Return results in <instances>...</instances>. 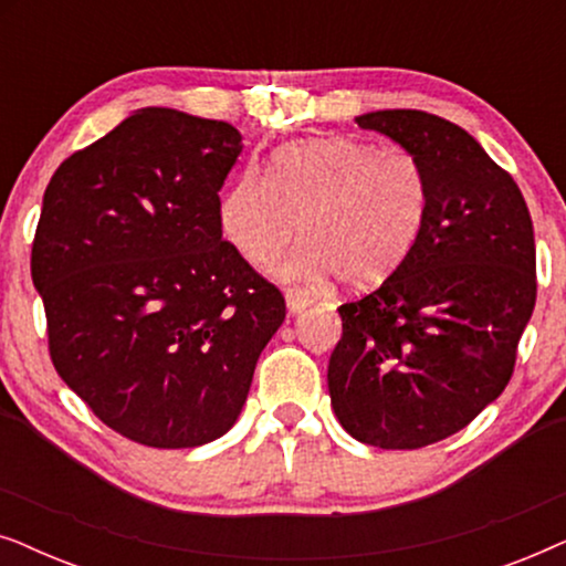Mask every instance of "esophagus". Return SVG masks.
I'll list each match as a JSON object with an SVG mask.
<instances>
[{"label":"esophagus","instance_id":"esophagus-1","mask_svg":"<svg viewBox=\"0 0 566 566\" xmlns=\"http://www.w3.org/2000/svg\"><path fill=\"white\" fill-rule=\"evenodd\" d=\"M312 301L314 298L308 296L306 291H301V289H289V291H285V306H289V314L291 316H298L308 304H312Z\"/></svg>","mask_w":566,"mask_h":566}]
</instances>
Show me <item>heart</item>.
Segmentation results:
<instances>
[{
  "mask_svg": "<svg viewBox=\"0 0 566 566\" xmlns=\"http://www.w3.org/2000/svg\"><path fill=\"white\" fill-rule=\"evenodd\" d=\"M432 188L422 159L350 136L281 146L270 172L247 169L221 196L227 242L250 262H268L301 231L273 268L285 281L324 283L339 275L370 289L397 273L420 242Z\"/></svg>",
  "mask_w": 566,
  "mask_h": 566,
  "instance_id": "heart-1",
  "label": "heart"
}]
</instances>
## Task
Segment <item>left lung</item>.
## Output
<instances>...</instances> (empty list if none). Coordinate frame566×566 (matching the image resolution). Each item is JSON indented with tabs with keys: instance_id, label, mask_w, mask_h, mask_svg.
Listing matches in <instances>:
<instances>
[{
	"instance_id": "1",
	"label": "left lung",
	"mask_w": 566,
	"mask_h": 566,
	"mask_svg": "<svg viewBox=\"0 0 566 566\" xmlns=\"http://www.w3.org/2000/svg\"><path fill=\"white\" fill-rule=\"evenodd\" d=\"M428 169L420 242L374 293L337 308L327 384L339 424L376 448H422L467 428L505 389L536 306V244L513 177L451 120L355 118Z\"/></svg>"
}]
</instances>
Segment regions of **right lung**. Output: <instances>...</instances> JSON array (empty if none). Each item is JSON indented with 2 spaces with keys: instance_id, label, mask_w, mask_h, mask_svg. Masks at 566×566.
Instances as JSON below:
<instances>
[{
  "instance_id": "add662e5",
  "label": "right lung",
  "mask_w": 566,
  "mask_h": 566,
  "mask_svg": "<svg viewBox=\"0 0 566 566\" xmlns=\"http://www.w3.org/2000/svg\"><path fill=\"white\" fill-rule=\"evenodd\" d=\"M242 134L142 107L53 172L33 242L51 360L120 436L196 448L231 430L285 319L275 285L221 239Z\"/></svg>"
}]
</instances>
